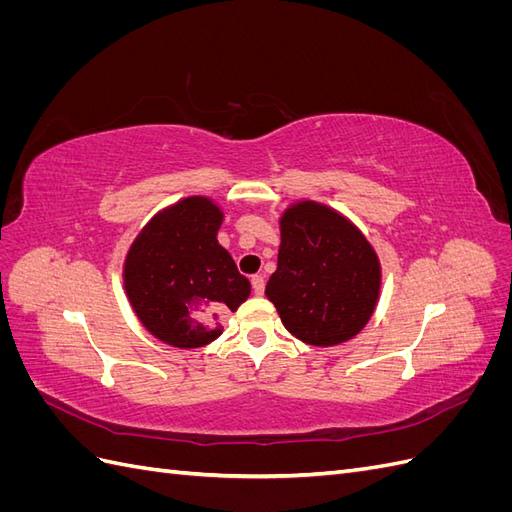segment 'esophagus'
<instances>
[{"label": "esophagus", "instance_id": "esophagus-1", "mask_svg": "<svg viewBox=\"0 0 512 512\" xmlns=\"http://www.w3.org/2000/svg\"><path fill=\"white\" fill-rule=\"evenodd\" d=\"M252 290H254L256 297H260V294L265 292V277H262V275H254V277H252Z\"/></svg>", "mask_w": 512, "mask_h": 512}]
</instances>
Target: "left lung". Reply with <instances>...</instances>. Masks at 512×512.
I'll return each instance as SVG.
<instances>
[{
  "label": "left lung",
  "mask_w": 512,
  "mask_h": 512,
  "mask_svg": "<svg viewBox=\"0 0 512 512\" xmlns=\"http://www.w3.org/2000/svg\"><path fill=\"white\" fill-rule=\"evenodd\" d=\"M267 297L301 342L335 346L374 314L380 265L365 237L333 209L301 203L282 218L277 271Z\"/></svg>",
  "instance_id": "left-lung-1"
}]
</instances>
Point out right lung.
I'll return each mask as SVG.
<instances>
[{
    "label": "right lung",
    "mask_w": 512,
    "mask_h": 512,
    "mask_svg": "<svg viewBox=\"0 0 512 512\" xmlns=\"http://www.w3.org/2000/svg\"><path fill=\"white\" fill-rule=\"evenodd\" d=\"M222 211L185 198L153 218L126 260V290L151 335L200 348L222 333V316L250 297V282L218 243Z\"/></svg>",
    "instance_id": "right-lung-1"
}]
</instances>
